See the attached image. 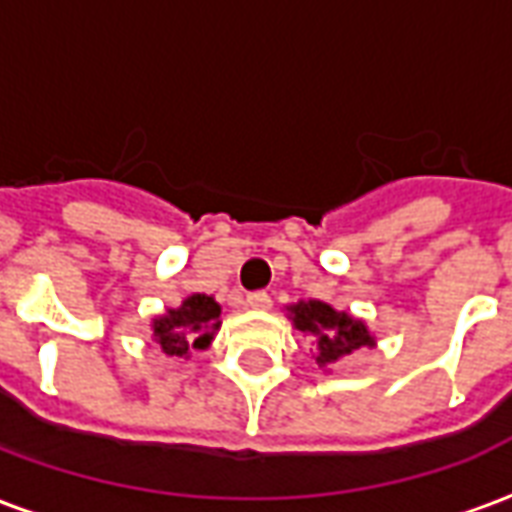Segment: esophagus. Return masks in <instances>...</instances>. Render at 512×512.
<instances>
[{
    "mask_svg": "<svg viewBox=\"0 0 512 512\" xmlns=\"http://www.w3.org/2000/svg\"><path fill=\"white\" fill-rule=\"evenodd\" d=\"M246 304H249L252 310H268V307H271V296H268L266 290H255V293L246 296Z\"/></svg>",
    "mask_w": 512,
    "mask_h": 512,
    "instance_id": "obj_1",
    "label": "esophagus"
}]
</instances>
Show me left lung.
<instances>
[{"instance_id":"1","label":"left lung","mask_w":512,"mask_h":512,"mask_svg":"<svg viewBox=\"0 0 512 512\" xmlns=\"http://www.w3.org/2000/svg\"><path fill=\"white\" fill-rule=\"evenodd\" d=\"M285 310H288L290 323L301 334L312 337V359L323 370H329L348 356L359 354L362 348H376V337L362 318H356L351 312L334 310L326 301L301 299L296 304H288Z\"/></svg>"}]
</instances>
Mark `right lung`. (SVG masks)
I'll use <instances>...</instances> for the list:
<instances>
[{
	"instance_id": "right-lung-1",
	"label": "right lung",
	"mask_w": 512,
	"mask_h": 512,
	"mask_svg": "<svg viewBox=\"0 0 512 512\" xmlns=\"http://www.w3.org/2000/svg\"><path fill=\"white\" fill-rule=\"evenodd\" d=\"M219 301L208 293H191L180 301V307H169L150 321L153 343L167 356L189 359L191 351L211 348L213 337L219 332Z\"/></svg>"
}]
</instances>
